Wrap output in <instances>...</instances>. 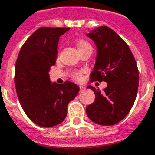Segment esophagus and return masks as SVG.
Listing matches in <instances>:
<instances>
[{
  "label": "esophagus",
  "mask_w": 155,
  "mask_h": 155,
  "mask_svg": "<svg viewBox=\"0 0 155 155\" xmlns=\"http://www.w3.org/2000/svg\"><path fill=\"white\" fill-rule=\"evenodd\" d=\"M79 87H80V90H81V91H83V90H85L86 89L85 87H83V86H80Z\"/></svg>",
  "instance_id": "obj_1"
}]
</instances>
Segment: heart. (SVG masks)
<instances>
[{"label":"heart","instance_id":"heart-1","mask_svg":"<svg viewBox=\"0 0 155 155\" xmlns=\"http://www.w3.org/2000/svg\"><path fill=\"white\" fill-rule=\"evenodd\" d=\"M87 45H90L87 43V42H86L85 40H82V39H80L78 42V48H82V47H84V46H87ZM82 73L81 71H77V72H74L73 73V78H74L75 80H80V79L82 78Z\"/></svg>","mask_w":155,"mask_h":155}]
</instances>
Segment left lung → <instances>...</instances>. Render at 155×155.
I'll use <instances>...</instances> for the list:
<instances>
[{
    "mask_svg": "<svg viewBox=\"0 0 155 155\" xmlns=\"http://www.w3.org/2000/svg\"><path fill=\"white\" fill-rule=\"evenodd\" d=\"M87 35L94 41L97 51L91 81H103L107 87L103 92L87 87L96 98L86 112L98 125H113L127 116L135 101L139 87L136 61L127 44L109 27H98Z\"/></svg>",
    "mask_w": 155,
    "mask_h": 155,
    "instance_id": "8db88e82",
    "label": "left lung"
}]
</instances>
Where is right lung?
<instances>
[{"mask_svg":"<svg viewBox=\"0 0 155 155\" xmlns=\"http://www.w3.org/2000/svg\"><path fill=\"white\" fill-rule=\"evenodd\" d=\"M69 28L41 27L25 42L18 55L15 85L25 113L42 127L63 122L79 87L69 81L52 83L48 72L56 63L58 39Z\"/></svg>","mask_w":155,"mask_h":155,"instance_id":"right-lung-1","label":"right lung"}]
</instances>
